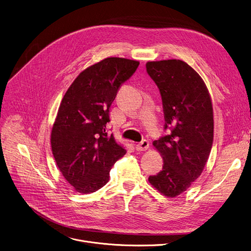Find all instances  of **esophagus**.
<instances>
[{"label": "esophagus", "mask_w": 251, "mask_h": 251, "mask_svg": "<svg viewBox=\"0 0 251 251\" xmlns=\"http://www.w3.org/2000/svg\"><path fill=\"white\" fill-rule=\"evenodd\" d=\"M149 148H150V143H149V141H147V140H144L142 143L135 145V149H136L138 151H147Z\"/></svg>", "instance_id": "obj_1"}]
</instances>
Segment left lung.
Returning <instances> with one entry per match:
<instances>
[{"instance_id":"1","label":"left lung","mask_w":251,"mask_h":251,"mask_svg":"<svg viewBox=\"0 0 251 251\" xmlns=\"http://www.w3.org/2000/svg\"><path fill=\"white\" fill-rule=\"evenodd\" d=\"M162 100L164 129L153 142L163 159L162 171L149 177L163 196L175 198L188 189L202 173L213 143L212 102L203 79L180 60L148 62Z\"/></svg>"}]
</instances>
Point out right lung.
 <instances>
[{"instance_id":"add662e5","label":"right lung","mask_w":251,"mask_h":251,"mask_svg":"<svg viewBox=\"0 0 251 251\" xmlns=\"http://www.w3.org/2000/svg\"><path fill=\"white\" fill-rule=\"evenodd\" d=\"M140 62L106 58L82 71L60 104L50 133L51 151L63 176L79 193L102 187L126 151L105 131L109 107Z\"/></svg>"}]
</instances>
